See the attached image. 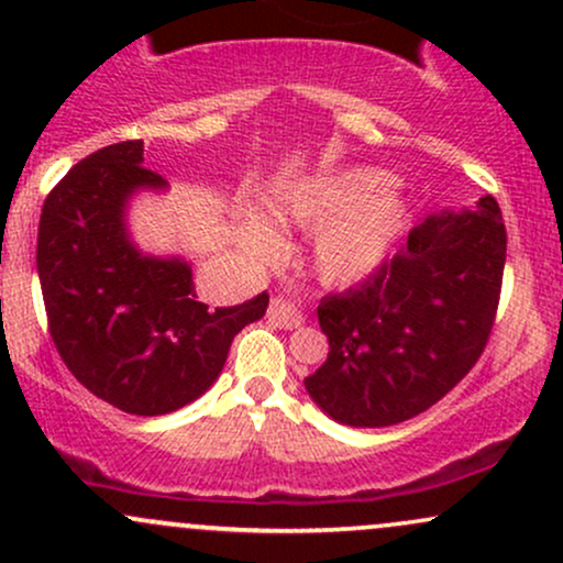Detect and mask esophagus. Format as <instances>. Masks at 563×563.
I'll use <instances>...</instances> for the list:
<instances>
[{
    "instance_id": "1",
    "label": "esophagus",
    "mask_w": 563,
    "mask_h": 563,
    "mask_svg": "<svg viewBox=\"0 0 563 563\" xmlns=\"http://www.w3.org/2000/svg\"><path fill=\"white\" fill-rule=\"evenodd\" d=\"M267 314H269V320L277 322V325H280V328H286V331H294V328H301L303 325L301 309L296 307L294 301L283 299V296H277V299H273Z\"/></svg>"
}]
</instances>
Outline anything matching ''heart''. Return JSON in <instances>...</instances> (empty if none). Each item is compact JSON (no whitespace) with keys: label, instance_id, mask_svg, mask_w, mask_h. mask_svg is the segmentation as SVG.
Wrapping results in <instances>:
<instances>
[{"label":"heart","instance_id":"obj_1","mask_svg":"<svg viewBox=\"0 0 563 563\" xmlns=\"http://www.w3.org/2000/svg\"><path fill=\"white\" fill-rule=\"evenodd\" d=\"M391 187V174L371 166L335 172L288 192L277 217L296 228H322L314 241V267L325 283L349 286L386 260L405 228L407 206L389 192ZM241 235L254 254L269 256L280 249L273 224L254 211H243Z\"/></svg>","mask_w":563,"mask_h":563}]
</instances>
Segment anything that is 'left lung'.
Returning a JSON list of instances; mask_svg holds the SVG:
<instances>
[{"label":"left lung","mask_w":563,"mask_h":563,"mask_svg":"<svg viewBox=\"0 0 563 563\" xmlns=\"http://www.w3.org/2000/svg\"><path fill=\"white\" fill-rule=\"evenodd\" d=\"M506 224L493 196L442 211L365 283L322 296L328 360L303 378L346 426L402 423L437 405L476 365L493 333L506 267Z\"/></svg>","instance_id":"8db88e82"}]
</instances>
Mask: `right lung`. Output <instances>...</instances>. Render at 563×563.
<instances>
[{"instance_id": "obj_1", "label": "right lung", "mask_w": 563, "mask_h": 563, "mask_svg": "<svg viewBox=\"0 0 563 563\" xmlns=\"http://www.w3.org/2000/svg\"><path fill=\"white\" fill-rule=\"evenodd\" d=\"M142 166V140L115 142L49 190L38 219L36 269L60 360L95 397L132 416H164L214 384L230 344L267 312L269 296L209 309L190 264L134 249L126 200L164 187Z\"/></svg>"}]
</instances>
